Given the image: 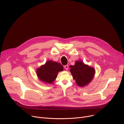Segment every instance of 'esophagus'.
I'll list each match as a JSON object with an SVG mask.
<instances>
[{"label": "esophagus", "instance_id": "esophagus-1", "mask_svg": "<svg viewBox=\"0 0 124 124\" xmlns=\"http://www.w3.org/2000/svg\"><path fill=\"white\" fill-rule=\"evenodd\" d=\"M68 68H69V67H68V65H66L64 66V68H65L66 70H68Z\"/></svg>", "mask_w": 124, "mask_h": 124}]
</instances>
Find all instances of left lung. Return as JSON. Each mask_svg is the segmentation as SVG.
Returning <instances> with one entry per match:
<instances>
[{
	"label": "left lung",
	"instance_id": "8db88e82",
	"mask_svg": "<svg viewBox=\"0 0 124 124\" xmlns=\"http://www.w3.org/2000/svg\"><path fill=\"white\" fill-rule=\"evenodd\" d=\"M70 67L73 78L80 87L84 86L90 83L94 77L95 69L85 65L81 61H77L74 66L70 65Z\"/></svg>",
	"mask_w": 124,
	"mask_h": 124
}]
</instances>
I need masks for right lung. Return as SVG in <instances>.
Segmentation results:
<instances>
[{
	"label": "right lung",
	"mask_w": 124,
	"mask_h": 124,
	"mask_svg": "<svg viewBox=\"0 0 124 124\" xmlns=\"http://www.w3.org/2000/svg\"><path fill=\"white\" fill-rule=\"evenodd\" d=\"M63 65L60 63L50 60L48 61L45 65L37 69V76L44 82L52 83L57 78L58 73L63 70Z\"/></svg>",
	"instance_id": "right-lung-1"
}]
</instances>
